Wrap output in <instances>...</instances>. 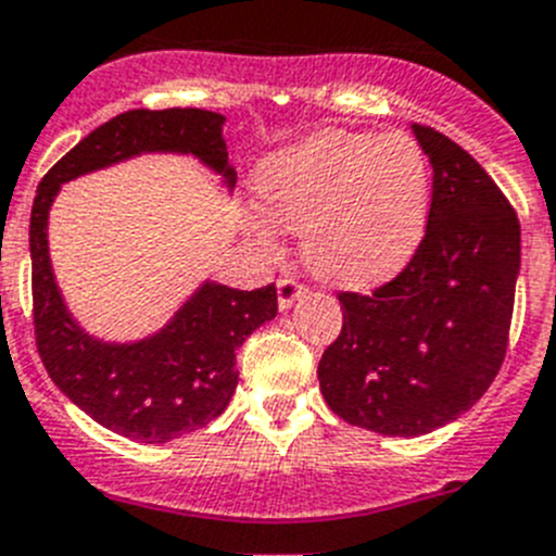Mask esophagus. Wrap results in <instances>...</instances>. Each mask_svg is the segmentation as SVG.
Instances as JSON below:
<instances>
[{
  "label": "esophagus",
  "instance_id": "34e87169",
  "mask_svg": "<svg viewBox=\"0 0 556 556\" xmlns=\"http://www.w3.org/2000/svg\"><path fill=\"white\" fill-rule=\"evenodd\" d=\"M305 293H307L305 285H299L293 277H279L277 279L279 311H288V307H291L299 296H305Z\"/></svg>",
  "mask_w": 556,
  "mask_h": 556
}]
</instances>
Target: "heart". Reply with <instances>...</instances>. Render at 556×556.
I'll use <instances>...</instances> for the list:
<instances>
[{"mask_svg":"<svg viewBox=\"0 0 556 556\" xmlns=\"http://www.w3.org/2000/svg\"><path fill=\"white\" fill-rule=\"evenodd\" d=\"M257 192L265 214L302 231L313 274L369 285L397 271L422 240L431 170L422 148L400 131H321L265 164ZM267 219L254 215L251 235L274 245Z\"/></svg>","mask_w":556,"mask_h":556,"instance_id":"b5f03b06","label":"heart"}]
</instances>
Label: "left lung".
Segmentation results:
<instances>
[{
	"instance_id": "1",
	"label": "left lung",
	"mask_w": 556,
	"mask_h": 556,
	"mask_svg": "<svg viewBox=\"0 0 556 556\" xmlns=\"http://www.w3.org/2000/svg\"><path fill=\"white\" fill-rule=\"evenodd\" d=\"M433 167L412 263L371 293H338L344 327L318 361L327 405L383 437L453 422L498 375L520 274V224L465 148L412 125Z\"/></svg>"
}]
</instances>
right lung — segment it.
I'll list each match as a JSON object with an SVG mask.
<instances>
[{
    "label": "right lung",
    "mask_w": 556,
    "mask_h": 556,
    "mask_svg": "<svg viewBox=\"0 0 556 556\" xmlns=\"http://www.w3.org/2000/svg\"><path fill=\"white\" fill-rule=\"evenodd\" d=\"M224 114L134 109L109 119L41 178L30 215L33 325L52 383L119 437L162 445L224 414L238 389L235 352L277 316V288L238 291L206 279L159 332L128 344L100 341L77 325L58 291L47 220L61 185L142 153H185L235 187Z\"/></svg>",
    "instance_id": "1"
}]
</instances>
